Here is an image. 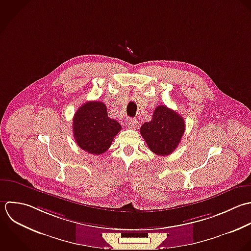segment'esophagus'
Masks as SVG:
<instances>
[{
    "instance_id": "obj_1",
    "label": "esophagus",
    "mask_w": 251,
    "mask_h": 251,
    "mask_svg": "<svg viewBox=\"0 0 251 251\" xmlns=\"http://www.w3.org/2000/svg\"><path fill=\"white\" fill-rule=\"evenodd\" d=\"M139 126H140V124H139V122L136 119H130L128 121V127L130 129H138Z\"/></svg>"
}]
</instances>
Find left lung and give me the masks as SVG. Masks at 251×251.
I'll use <instances>...</instances> for the list:
<instances>
[{
	"instance_id": "8db88e82",
	"label": "left lung",
	"mask_w": 251,
	"mask_h": 251,
	"mask_svg": "<svg viewBox=\"0 0 251 251\" xmlns=\"http://www.w3.org/2000/svg\"><path fill=\"white\" fill-rule=\"evenodd\" d=\"M141 135L150 150L157 155L172 153L185 133L184 118L173 109L159 105L154 109L152 118L141 127Z\"/></svg>"
}]
</instances>
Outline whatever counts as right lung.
<instances>
[{"mask_svg":"<svg viewBox=\"0 0 251 251\" xmlns=\"http://www.w3.org/2000/svg\"><path fill=\"white\" fill-rule=\"evenodd\" d=\"M72 126L77 145L95 155L106 151L121 130V125L108 117L105 104L93 100L87 101L77 109Z\"/></svg>","mask_w":251,"mask_h":251,"instance_id":"obj_1","label":"right lung"}]
</instances>
